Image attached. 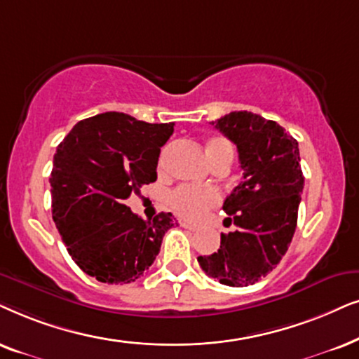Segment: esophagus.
<instances>
[{"instance_id": "34e87169", "label": "esophagus", "mask_w": 359, "mask_h": 359, "mask_svg": "<svg viewBox=\"0 0 359 359\" xmlns=\"http://www.w3.org/2000/svg\"><path fill=\"white\" fill-rule=\"evenodd\" d=\"M180 224H182L184 228L190 229V231H197V229H198L197 224H194V223H189V222H180Z\"/></svg>"}]
</instances>
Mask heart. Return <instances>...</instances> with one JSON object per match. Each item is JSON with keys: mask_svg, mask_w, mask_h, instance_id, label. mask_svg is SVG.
<instances>
[{"mask_svg": "<svg viewBox=\"0 0 359 359\" xmlns=\"http://www.w3.org/2000/svg\"><path fill=\"white\" fill-rule=\"evenodd\" d=\"M205 151H207V156L212 164L223 159V157H231L233 159V146L224 137H210L207 144H205ZM167 202H169L170 208L175 213H179L180 217L197 219L208 208L218 203V194L212 189H194L189 187V185H182V187L170 192Z\"/></svg>", "mask_w": 359, "mask_h": 359, "instance_id": "obj_1", "label": "heart"}]
</instances>
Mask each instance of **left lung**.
<instances>
[{"instance_id":"8db88e82","label":"left lung","mask_w":359,"mask_h":359,"mask_svg":"<svg viewBox=\"0 0 359 359\" xmlns=\"http://www.w3.org/2000/svg\"><path fill=\"white\" fill-rule=\"evenodd\" d=\"M213 124L240 154L243 179L223 203L238 229L222 233L219 250L198 256V264L219 284L246 287L269 274L292 241L304 190L299 142L251 111H233Z\"/></svg>"}]
</instances>
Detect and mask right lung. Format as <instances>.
Segmentation results:
<instances>
[{"instance_id":"obj_1","label":"right lung","mask_w":359,"mask_h":359,"mask_svg":"<svg viewBox=\"0 0 359 359\" xmlns=\"http://www.w3.org/2000/svg\"><path fill=\"white\" fill-rule=\"evenodd\" d=\"M174 123L152 124L108 111L82 119L57 146L50 174L52 218L83 272L107 284H130L149 269L172 213L142 219L126 207L157 179L161 147Z\"/></svg>"}]
</instances>
